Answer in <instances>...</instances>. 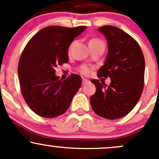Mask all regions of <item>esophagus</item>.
<instances>
[{
    "instance_id": "obj_1",
    "label": "esophagus",
    "mask_w": 159,
    "mask_h": 159,
    "mask_svg": "<svg viewBox=\"0 0 159 159\" xmlns=\"http://www.w3.org/2000/svg\"><path fill=\"white\" fill-rule=\"evenodd\" d=\"M88 83H89V81L88 79H85V78H83L82 79V84H88Z\"/></svg>"
}]
</instances>
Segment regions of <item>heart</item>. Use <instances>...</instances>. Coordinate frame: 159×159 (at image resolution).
<instances>
[{
    "label": "heart",
    "instance_id": "heart-1",
    "mask_svg": "<svg viewBox=\"0 0 159 159\" xmlns=\"http://www.w3.org/2000/svg\"><path fill=\"white\" fill-rule=\"evenodd\" d=\"M91 41H100L99 40H96V39H94V40H91ZM81 72L84 75H89L90 74V72H91V70H90V68L89 67L87 66H83L81 67Z\"/></svg>",
    "mask_w": 159,
    "mask_h": 159
}]
</instances>
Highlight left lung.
<instances>
[{"label": "left lung", "mask_w": 159, "mask_h": 159, "mask_svg": "<svg viewBox=\"0 0 159 159\" xmlns=\"http://www.w3.org/2000/svg\"><path fill=\"white\" fill-rule=\"evenodd\" d=\"M106 38L108 54L98 76L110 78L108 86L93 79L96 92L90 99L91 108L107 119L122 118L134 108L144 87L145 58L140 46L129 34L115 26L98 28Z\"/></svg>", "instance_id": "1"}]
</instances>
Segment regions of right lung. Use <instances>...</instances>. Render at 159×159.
Here are the masks:
<instances>
[{
	"label": "right lung",
	"mask_w": 159,
	"mask_h": 159,
	"mask_svg": "<svg viewBox=\"0 0 159 159\" xmlns=\"http://www.w3.org/2000/svg\"><path fill=\"white\" fill-rule=\"evenodd\" d=\"M85 26H49L35 34L20 56L18 77L22 95L30 108L44 118L65 113L81 85V78L71 74L62 81L55 75L57 65L68 63V48Z\"/></svg>",
	"instance_id": "1"
}]
</instances>
